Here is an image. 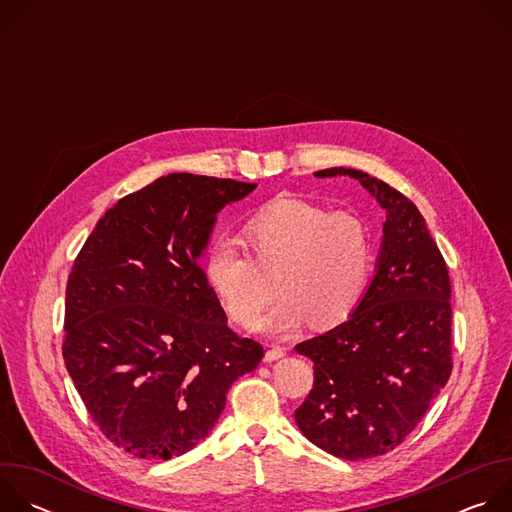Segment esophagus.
<instances>
[{
    "label": "esophagus",
    "mask_w": 512,
    "mask_h": 512,
    "mask_svg": "<svg viewBox=\"0 0 512 512\" xmlns=\"http://www.w3.org/2000/svg\"><path fill=\"white\" fill-rule=\"evenodd\" d=\"M285 352H283V348H279V346H269L267 348V352H265V362H273V360H277V358H281Z\"/></svg>",
    "instance_id": "obj_1"
}]
</instances>
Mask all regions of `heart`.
Instances as JSON below:
<instances>
[{"instance_id":"1","label":"heart","mask_w":512,"mask_h":512,"mask_svg":"<svg viewBox=\"0 0 512 512\" xmlns=\"http://www.w3.org/2000/svg\"><path fill=\"white\" fill-rule=\"evenodd\" d=\"M241 241L214 243L204 273L231 320L255 328L273 300L283 298L261 322L269 334H291L314 322L326 330L348 320L369 289L375 249L369 225L352 210H332L281 196L247 218Z\"/></svg>"}]
</instances>
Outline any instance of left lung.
Instances as JSON below:
<instances>
[{"label": "left lung", "instance_id": "obj_1", "mask_svg": "<svg viewBox=\"0 0 512 512\" xmlns=\"http://www.w3.org/2000/svg\"><path fill=\"white\" fill-rule=\"evenodd\" d=\"M348 176L385 210L375 273L354 314L304 340L314 387L296 423L320 450L367 460L395 450L421 421L452 373V287L446 261L417 206L389 184L352 168Z\"/></svg>", "mask_w": 512, "mask_h": 512}]
</instances>
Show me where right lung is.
Segmentation results:
<instances>
[{"label":"right lung","mask_w":512,"mask_h":512,"mask_svg":"<svg viewBox=\"0 0 512 512\" xmlns=\"http://www.w3.org/2000/svg\"><path fill=\"white\" fill-rule=\"evenodd\" d=\"M257 184L168 174L121 198L66 283L62 356L119 450L170 460L198 446L263 346L229 326L200 267L218 212Z\"/></svg>","instance_id":"1"}]
</instances>
